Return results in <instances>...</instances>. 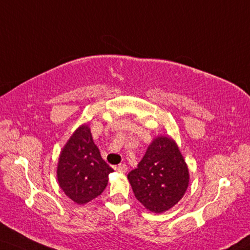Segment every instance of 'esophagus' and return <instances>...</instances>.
I'll return each instance as SVG.
<instances>
[{
    "instance_id": "1",
    "label": "esophagus",
    "mask_w": 250,
    "mask_h": 250,
    "mask_svg": "<svg viewBox=\"0 0 250 250\" xmlns=\"http://www.w3.org/2000/svg\"><path fill=\"white\" fill-rule=\"evenodd\" d=\"M128 170V166L125 164H120L118 166V172L120 173H125Z\"/></svg>"
}]
</instances>
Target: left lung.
I'll return each instance as SVG.
<instances>
[{"label": "left lung", "mask_w": 250, "mask_h": 250, "mask_svg": "<svg viewBox=\"0 0 250 250\" xmlns=\"http://www.w3.org/2000/svg\"><path fill=\"white\" fill-rule=\"evenodd\" d=\"M135 197L154 213L169 210L189 185L188 166L169 136H158L148 145L137 168L129 172Z\"/></svg>", "instance_id": "8db88e82"}]
</instances>
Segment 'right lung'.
Masks as SVG:
<instances>
[{
    "label": "right lung",
    "instance_id": "add662e5",
    "mask_svg": "<svg viewBox=\"0 0 250 250\" xmlns=\"http://www.w3.org/2000/svg\"><path fill=\"white\" fill-rule=\"evenodd\" d=\"M112 172L100 156L88 125H80L60 153L56 170L60 187L75 203L85 204L105 190Z\"/></svg>",
    "mask_w": 250,
    "mask_h": 250
}]
</instances>
